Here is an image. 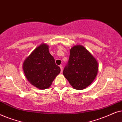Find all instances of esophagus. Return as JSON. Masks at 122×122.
Here are the masks:
<instances>
[{
	"label": "esophagus",
	"mask_w": 122,
	"mask_h": 122,
	"mask_svg": "<svg viewBox=\"0 0 122 122\" xmlns=\"http://www.w3.org/2000/svg\"><path fill=\"white\" fill-rule=\"evenodd\" d=\"M60 68H61V72L62 73L63 72V66H61H61H60Z\"/></svg>",
	"instance_id": "1"
}]
</instances>
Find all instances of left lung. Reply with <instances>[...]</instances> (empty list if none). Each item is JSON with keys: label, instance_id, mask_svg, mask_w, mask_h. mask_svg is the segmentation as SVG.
<instances>
[{"label": "left lung", "instance_id": "obj_1", "mask_svg": "<svg viewBox=\"0 0 122 122\" xmlns=\"http://www.w3.org/2000/svg\"><path fill=\"white\" fill-rule=\"evenodd\" d=\"M98 71L97 61L84 46L79 45L71 48L63 75L74 89L81 90L89 86Z\"/></svg>", "mask_w": 122, "mask_h": 122}]
</instances>
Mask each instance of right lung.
<instances>
[{"label": "right lung", "mask_w": 122, "mask_h": 122, "mask_svg": "<svg viewBox=\"0 0 122 122\" xmlns=\"http://www.w3.org/2000/svg\"><path fill=\"white\" fill-rule=\"evenodd\" d=\"M23 70L28 81L40 89L49 88L61 71L50 54L48 46L45 44L38 46L26 58L23 63Z\"/></svg>", "instance_id": "1"}]
</instances>
